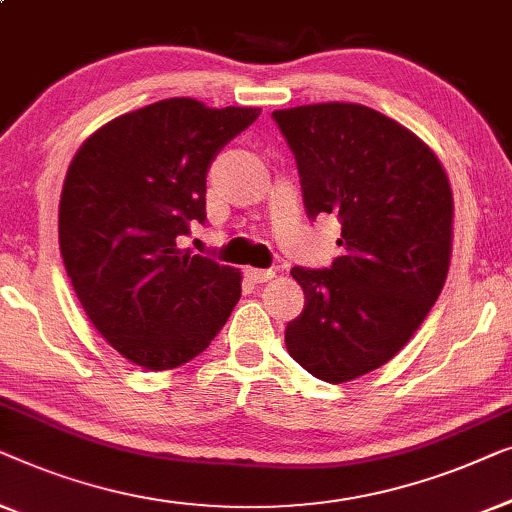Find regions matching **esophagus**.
<instances>
[{
	"label": "esophagus",
	"mask_w": 512,
	"mask_h": 512,
	"mask_svg": "<svg viewBox=\"0 0 512 512\" xmlns=\"http://www.w3.org/2000/svg\"><path fill=\"white\" fill-rule=\"evenodd\" d=\"M246 273L253 283H266V280L276 278V271L273 269H246Z\"/></svg>",
	"instance_id": "esophagus-1"
}]
</instances>
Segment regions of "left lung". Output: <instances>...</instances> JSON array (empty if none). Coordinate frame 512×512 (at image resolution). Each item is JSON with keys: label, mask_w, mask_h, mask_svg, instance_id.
Segmentation results:
<instances>
[{"label": "left lung", "mask_w": 512, "mask_h": 512, "mask_svg": "<svg viewBox=\"0 0 512 512\" xmlns=\"http://www.w3.org/2000/svg\"><path fill=\"white\" fill-rule=\"evenodd\" d=\"M297 160L308 218L341 220L329 269L294 266L306 304L287 352L325 383L390 362L436 304L452 255V190L427 143L362 104L273 111Z\"/></svg>", "instance_id": "obj_1"}]
</instances>
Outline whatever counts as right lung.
Listing matches in <instances>:
<instances>
[{
  "label": "right lung",
  "mask_w": 512,
  "mask_h": 512,
  "mask_svg": "<svg viewBox=\"0 0 512 512\" xmlns=\"http://www.w3.org/2000/svg\"><path fill=\"white\" fill-rule=\"evenodd\" d=\"M262 109L162 99L99 127L60 197V253L92 325L122 357L167 371L204 352L241 299V271L176 239L206 220V174Z\"/></svg>",
  "instance_id": "obj_1"
}]
</instances>
